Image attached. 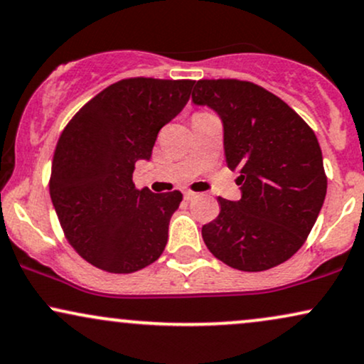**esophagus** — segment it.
Returning <instances> with one entry per match:
<instances>
[{"label":"esophagus","mask_w":364,"mask_h":364,"mask_svg":"<svg viewBox=\"0 0 364 364\" xmlns=\"http://www.w3.org/2000/svg\"><path fill=\"white\" fill-rule=\"evenodd\" d=\"M197 196H199V194H197V192H191V191H186V192H183V199H186V200H192V199H196Z\"/></svg>","instance_id":"esophagus-1"}]
</instances>
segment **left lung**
<instances>
[{
  "label": "left lung",
  "mask_w": 364,
  "mask_h": 364,
  "mask_svg": "<svg viewBox=\"0 0 364 364\" xmlns=\"http://www.w3.org/2000/svg\"><path fill=\"white\" fill-rule=\"evenodd\" d=\"M194 106L219 116L228 167L240 200L219 197L221 213L203 226L214 257L236 270L263 272L304 245L326 199L322 151L307 123L275 94L236 79L197 80Z\"/></svg>",
  "instance_id": "8db88e82"
}]
</instances>
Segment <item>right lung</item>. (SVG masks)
<instances>
[{
	"mask_svg": "<svg viewBox=\"0 0 364 364\" xmlns=\"http://www.w3.org/2000/svg\"><path fill=\"white\" fill-rule=\"evenodd\" d=\"M192 80L124 79L92 97L58 138L50 197L74 250L94 267L132 273L154 263L168 240L178 191L134 189L136 161L183 109Z\"/></svg>",
	"mask_w": 364,
	"mask_h": 364,
	"instance_id": "1",
	"label": "right lung"
}]
</instances>
